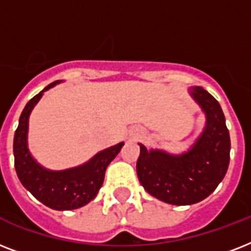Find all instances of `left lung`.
<instances>
[{
	"instance_id": "obj_1",
	"label": "left lung",
	"mask_w": 251,
	"mask_h": 251,
	"mask_svg": "<svg viewBox=\"0 0 251 251\" xmlns=\"http://www.w3.org/2000/svg\"><path fill=\"white\" fill-rule=\"evenodd\" d=\"M190 96L206 114V127L187 152L171 155L141 146L137 175L145 190L176 206L207 198L222 182L229 165L230 138L218 100L203 87H191Z\"/></svg>"
}]
</instances>
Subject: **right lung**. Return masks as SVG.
I'll return each instance as SVG.
<instances>
[{"instance_id":"right-lung-1","label":"right lung","mask_w":251,"mask_h":251,"mask_svg":"<svg viewBox=\"0 0 251 251\" xmlns=\"http://www.w3.org/2000/svg\"><path fill=\"white\" fill-rule=\"evenodd\" d=\"M57 83L60 82L47 86L25 104L14 135V163L19 181L37 201L53 210H75L96 197L104 182L106 167L121 151L124 142L102 150L86 164L65 171H49L37 164L27 147L28 118L43 92Z\"/></svg>"}]
</instances>
